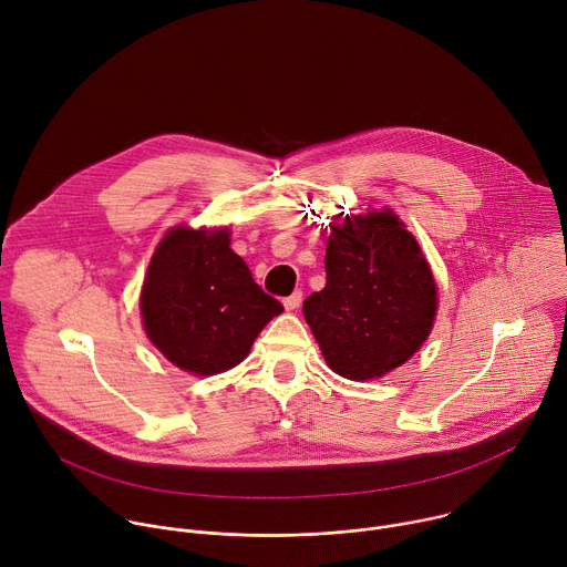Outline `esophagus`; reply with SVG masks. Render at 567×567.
Listing matches in <instances>:
<instances>
[{
  "label": "esophagus",
  "instance_id": "1",
  "mask_svg": "<svg viewBox=\"0 0 567 567\" xmlns=\"http://www.w3.org/2000/svg\"><path fill=\"white\" fill-rule=\"evenodd\" d=\"M300 302H302V293H300V291H293L291 296H287V298L282 300V305H285V309H287V311L298 309V307H300Z\"/></svg>",
  "mask_w": 567,
  "mask_h": 567
}]
</instances>
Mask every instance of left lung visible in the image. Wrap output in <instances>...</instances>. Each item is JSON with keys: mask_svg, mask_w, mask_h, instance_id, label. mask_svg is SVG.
Returning a JSON list of instances; mask_svg holds the SVG:
<instances>
[{"mask_svg": "<svg viewBox=\"0 0 567 567\" xmlns=\"http://www.w3.org/2000/svg\"><path fill=\"white\" fill-rule=\"evenodd\" d=\"M330 228L328 282L302 302V313L332 372L374 381L429 339L437 282L420 241L392 208L341 213Z\"/></svg>", "mask_w": 567, "mask_h": 567, "instance_id": "1", "label": "left lung"}]
</instances>
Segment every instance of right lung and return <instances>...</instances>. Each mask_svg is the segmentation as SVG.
<instances>
[{"mask_svg": "<svg viewBox=\"0 0 567 567\" xmlns=\"http://www.w3.org/2000/svg\"><path fill=\"white\" fill-rule=\"evenodd\" d=\"M150 343L179 370L213 377L245 361L282 305L230 249L228 226L177 224L156 245L138 296Z\"/></svg>", "mask_w": 567, "mask_h": 567, "instance_id": "obj_1", "label": "right lung"}]
</instances>
